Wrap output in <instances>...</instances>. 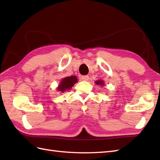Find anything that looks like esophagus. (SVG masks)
Masks as SVG:
<instances>
[{"label": "esophagus", "mask_w": 160, "mask_h": 160, "mask_svg": "<svg viewBox=\"0 0 160 160\" xmlns=\"http://www.w3.org/2000/svg\"><path fill=\"white\" fill-rule=\"evenodd\" d=\"M89 79V77L88 76H82L81 77V80H83V81H88Z\"/></svg>", "instance_id": "34e87169"}]
</instances>
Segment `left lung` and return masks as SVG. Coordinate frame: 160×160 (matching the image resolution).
<instances>
[{
  "label": "left lung",
  "mask_w": 160,
  "mask_h": 160,
  "mask_svg": "<svg viewBox=\"0 0 160 160\" xmlns=\"http://www.w3.org/2000/svg\"><path fill=\"white\" fill-rule=\"evenodd\" d=\"M96 83L97 85H100V86H104V81L103 80H97V81H96Z\"/></svg>",
  "instance_id": "8db88e82"
}]
</instances>
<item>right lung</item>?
<instances>
[{
    "label": "right lung",
    "instance_id": "add662e5",
    "mask_svg": "<svg viewBox=\"0 0 160 160\" xmlns=\"http://www.w3.org/2000/svg\"><path fill=\"white\" fill-rule=\"evenodd\" d=\"M78 82V78L75 76H71L70 77H66L61 80L59 84L58 87L57 88V91H61L63 93L66 90L70 89L75 84Z\"/></svg>",
    "mask_w": 160,
    "mask_h": 160
}]
</instances>
